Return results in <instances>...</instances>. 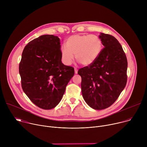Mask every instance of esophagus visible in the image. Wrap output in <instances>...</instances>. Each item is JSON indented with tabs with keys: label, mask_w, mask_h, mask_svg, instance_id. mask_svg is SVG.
I'll use <instances>...</instances> for the list:
<instances>
[{
	"label": "esophagus",
	"mask_w": 147,
	"mask_h": 147,
	"mask_svg": "<svg viewBox=\"0 0 147 147\" xmlns=\"http://www.w3.org/2000/svg\"><path fill=\"white\" fill-rule=\"evenodd\" d=\"M74 71H75V73H76V74H77L78 69H77L76 67H74Z\"/></svg>",
	"instance_id": "obj_1"
}]
</instances>
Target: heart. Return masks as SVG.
Masks as SVG:
<instances>
[{"label":"heart","instance_id":"heart-1","mask_svg":"<svg viewBox=\"0 0 147 147\" xmlns=\"http://www.w3.org/2000/svg\"><path fill=\"white\" fill-rule=\"evenodd\" d=\"M66 46L60 48L61 58L66 65H70L76 59L84 66H89L98 58L103 47L102 41L97 35H74L69 37Z\"/></svg>","mask_w":147,"mask_h":147}]
</instances>
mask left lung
<instances>
[{
	"instance_id": "1",
	"label": "left lung",
	"mask_w": 147,
	"mask_h": 147,
	"mask_svg": "<svg viewBox=\"0 0 147 147\" xmlns=\"http://www.w3.org/2000/svg\"><path fill=\"white\" fill-rule=\"evenodd\" d=\"M104 48L91 65L78 70L84 99L96 110L106 109L116 100L127 83V60L119 41L101 33Z\"/></svg>"
}]
</instances>
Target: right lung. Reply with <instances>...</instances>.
Masks as SVG:
<instances>
[{
    "label": "right lung",
    "instance_id": "right-lung-1",
    "mask_svg": "<svg viewBox=\"0 0 147 147\" xmlns=\"http://www.w3.org/2000/svg\"><path fill=\"white\" fill-rule=\"evenodd\" d=\"M60 39L53 35L35 38L25 47L19 64L23 91L43 109L56 107L74 74L71 66L61 63Z\"/></svg>",
    "mask_w": 147,
    "mask_h": 147
}]
</instances>
